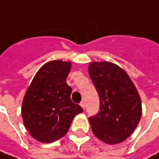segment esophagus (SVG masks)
I'll use <instances>...</instances> for the list:
<instances>
[{
    "label": "esophagus",
    "mask_w": 159,
    "mask_h": 159,
    "mask_svg": "<svg viewBox=\"0 0 159 159\" xmlns=\"http://www.w3.org/2000/svg\"><path fill=\"white\" fill-rule=\"evenodd\" d=\"M80 106L82 107L83 109H85V102H84V101H81V102H80Z\"/></svg>",
    "instance_id": "1"
}]
</instances>
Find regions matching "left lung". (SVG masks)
I'll list each match as a JSON object with an SVG mask.
<instances>
[{"instance_id": "obj_1", "label": "left lung", "mask_w": 159, "mask_h": 159, "mask_svg": "<svg viewBox=\"0 0 159 159\" xmlns=\"http://www.w3.org/2000/svg\"><path fill=\"white\" fill-rule=\"evenodd\" d=\"M89 74L99 97V111L89 120L93 134L108 144L129 138L142 114L140 97L127 72L108 61L92 62Z\"/></svg>"}]
</instances>
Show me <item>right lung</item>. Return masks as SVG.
I'll return each mask as SVG.
<instances>
[{"instance_id":"right-lung-1","label":"right lung","mask_w":159,"mask_h":159,"mask_svg":"<svg viewBox=\"0 0 159 159\" xmlns=\"http://www.w3.org/2000/svg\"><path fill=\"white\" fill-rule=\"evenodd\" d=\"M71 63L51 61L34 76L23 98L21 115L30 136L42 143H51L68 132L74 117L83 111L70 99L71 88L66 79Z\"/></svg>"}]
</instances>
